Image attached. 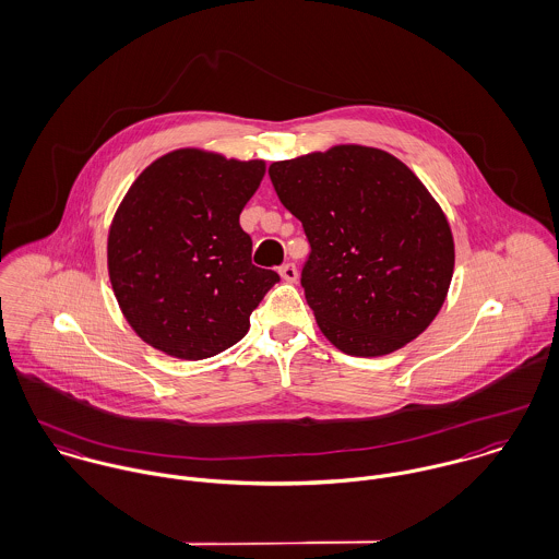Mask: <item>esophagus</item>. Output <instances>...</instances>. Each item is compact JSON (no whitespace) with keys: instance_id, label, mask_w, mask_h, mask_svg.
<instances>
[{"instance_id":"1","label":"esophagus","mask_w":559,"mask_h":559,"mask_svg":"<svg viewBox=\"0 0 559 559\" xmlns=\"http://www.w3.org/2000/svg\"><path fill=\"white\" fill-rule=\"evenodd\" d=\"M278 274H281L283 281H287V283H296V281H298V267H296L294 263H283V265L278 267Z\"/></svg>"}]
</instances>
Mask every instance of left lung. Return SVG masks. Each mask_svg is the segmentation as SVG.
Returning a JSON list of instances; mask_svg holds the SVG:
<instances>
[{"instance_id":"1","label":"left lung","mask_w":559,"mask_h":559,"mask_svg":"<svg viewBox=\"0 0 559 559\" xmlns=\"http://www.w3.org/2000/svg\"><path fill=\"white\" fill-rule=\"evenodd\" d=\"M281 203L311 243L302 287L324 336L352 356H384L439 316L453 235L417 175L386 151L336 144L270 166Z\"/></svg>"}]
</instances>
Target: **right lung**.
I'll use <instances>...</instances> for the list:
<instances>
[{"label":"right lung","instance_id":"1","mask_svg":"<svg viewBox=\"0 0 559 559\" xmlns=\"http://www.w3.org/2000/svg\"><path fill=\"white\" fill-rule=\"evenodd\" d=\"M265 175L263 159L177 148L146 166L108 233L118 307L144 343L183 360L235 345L278 274L252 265L239 214Z\"/></svg>","mask_w":559,"mask_h":559}]
</instances>
